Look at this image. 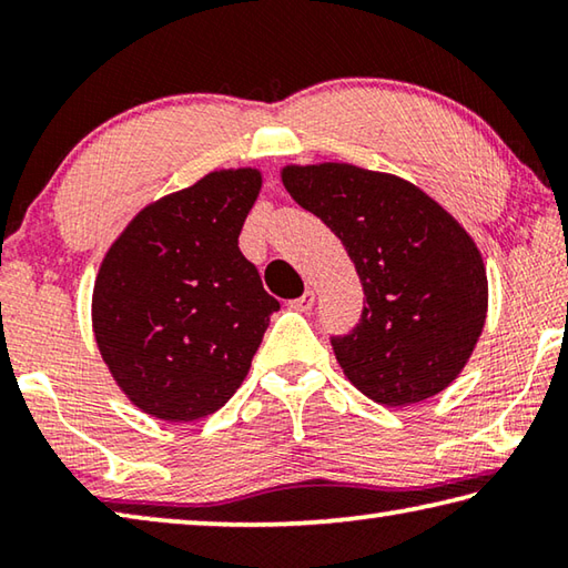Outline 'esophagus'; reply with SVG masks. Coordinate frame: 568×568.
I'll return each instance as SVG.
<instances>
[{
  "mask_svg": "<svg viewBox=\"0 0 568 568\" xmlns=\"http://www.w3.org/2000/svg\"><path fill=\"white\" fill-rule=\"evenodd\" d=\"M293 307V311H301V313H307L311 311V307L315 305V293L313 291H305L301 297H295V301H291L287 303Z\"/></svg>",
  "mask_w": 568,
  "mask_h": 568,
  "instance_id": "1",
  "label": "esophagus"
}]
</instances>
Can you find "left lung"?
<instances>
[{"instance_id": "8db88e82", "label": "left lung", "mask_w": 568, "mask_h": 568, "mask_svg": "<svg viewBox=\"0 0 568 568\" xmlns=\"http://www.w3.org/2000/svg\"><path fill=\"white\" fill-rule=\"evenodd\" d=\"M283 185L341 237L361 277V321L331 338L353 386L396 408L454 383L488 307L486 267L466 230L386 172L323 162L285 168Z\"/></svg>"}]
</instances>
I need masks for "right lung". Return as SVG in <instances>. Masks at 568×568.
Returning a JSON list of instances; mask_svg holds the SVG:
<instances>
[{
  "instance_id": "obj_1",
  "label": "right lung",
  "mask_w": 568,
  "mask_h": 568,
  "mask_svg": "<svg viewBox=\"0 0 568 568\" xmlns=\"http://www.w3.org/2000/svg\"><path fill=\"white\" fill-rule=\"evenodd\" d=\"M261 182L250 168L210 172L148 205L104 255L94 338L112 378L150 416L187 423L223 408L281 311L237 247Z\"/></svg>"
}]
</instances>
